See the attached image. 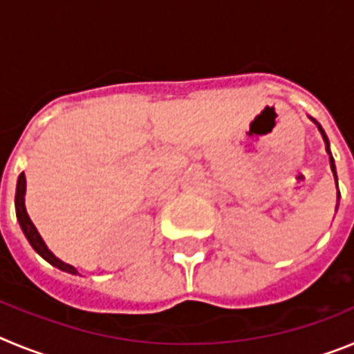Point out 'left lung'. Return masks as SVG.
I'll return each mask as SVG.
<instances>
[{
	"instance_id": "1",
	"label": "left lung",
	"mask_w": 354,
	"mask_h": 354,
	"mask_svg": "<svg viewBox=\"0 0 354 354\" xmlns=\"http://www.w3.org/2000/svg\"><path fill=\"white\" fill-rule=\"evenodd\" d=\"M319 131H321V134H323L324 142H326V150H328V152H330V142H328L326 133H324L323 127H321V126H319ZM330 156H331V154H330ZM330 162H331V170H333V175H335V179H337V174H335V162H333V158H330Z\"/></svg>"
}]
</instances>
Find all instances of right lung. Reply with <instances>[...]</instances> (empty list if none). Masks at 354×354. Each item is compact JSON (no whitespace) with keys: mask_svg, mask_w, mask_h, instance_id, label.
<instances>
[{"mask_svg":"<svg viewBox=\"0 0 354 354\" xmlns=\"http://www.w3.org/2000/svg\"><path fill=\"white\" fill-rule=\"evenodd\" d=\"M24 193H26V177H24V174H21L19 175V180H17V192H15V211H17V220H19V223H21V227H23V232L26 234L28 241H30V245L33 246L40 257L46 259L49 264L56 266L58 270L67 271V273L77 274L76 268H72L71 264H65V262H62L60 259H56L55 255H53V252H49V248L46 246L44 239L40 237L39 230H37L35 225H33V221H31L30 216H28L26 207H24Z\"/></svg>","mask_w":354,"mask_h":354,"instance_id":"1","label":"right lung"}]
</instances>
